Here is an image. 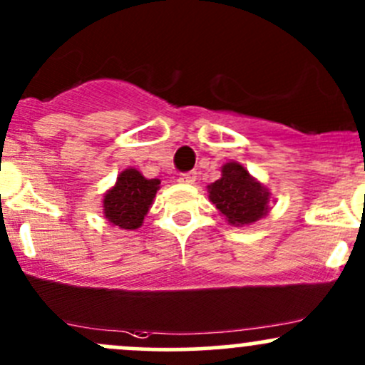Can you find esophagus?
Listing matches in <instances>:
<instances>
[{"label": "esophagus", "instance_id": "34e87169", "mask_svg": "<svg viewBox=\"0 0 365 365\" xmlns=\"http://www.w3.org/2000/svg\"><path fill=\"white\" fill-rule=\"evenodd\" d=\"M178 181L182 184H193L197 181V172H186V174H181Z\"/></svg>", "mask_w": 365, "mask_h": 365}]
</instances>
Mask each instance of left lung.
I'll return each mask as SVG.
<instances>
[{"mask_svg": "<svg viewBox=\"0 0 365 365\" xmlns=\"http://www.w3.org/2000/svg\"><path fill=\"white\" fill-rule=\"evenodd\" d=\"M207 191L215 209L237 228L254 225L269 212V190L235 160L221 167V178L209 184Z\"/></svg>", "mask_w": 365, "mask_h": 365, "instance_id": "1", "label": "left lung"}]
</instances>
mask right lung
<instances>
[{
	"mask_svg": "<svg viewBox=\"0 0 365 365\" xmlns=\"http://www.w3.org/2000/svg\"><path fill=\"white\" fill-rule=\"evenodd\" d=\"M158 190V179H146L134 167L125 168L116 178L115 186L104 193V217L120 230L140 228Z\"/></svg>",
	"mask_w": 365,
	"mask_h": 365,
	"instance_id": "obj_1",
	"label": "right lung"
}]
</instances>
